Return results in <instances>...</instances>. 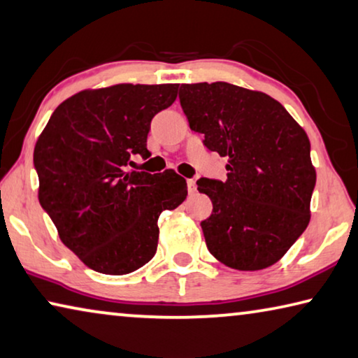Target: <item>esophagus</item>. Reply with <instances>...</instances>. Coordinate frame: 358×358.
I'll use <instances>...</instances> for the list:
<instances>
[{"label": "esophagus", "instance_id": "34e87169", "mask_svg": "<svg viewBox=\"0 0 358 358\" xmlns=\"http://www.w3.org/2000/svg\"><path fill=\"white\" fill-rule=\"evenodd\" d=\"M196 189H197V186H196V180H188V191H189V194H194L196 192Z\"/></svg>", "mask_w": 358, "mask_h": 358}]
</instances>
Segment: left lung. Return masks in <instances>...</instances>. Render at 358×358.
<instances>
[{"instance_id":"8db88e82","label":"left lung","mask_w":358,"mask_h":358,"mask_svg":"<svg viewBox=\"0 0 358 358\" xmlns=\"http://www.w3.org/2000/svg\"><path fill=\"white\" fill-rule=\"evenodd\" d=\"M189 127L228 159V178L197 180L212 215L208 252L239 271H259L288 252L310 220L315 169L304 129L269 95L229 83L181 84Z\"/></svg>"}]
</instances>
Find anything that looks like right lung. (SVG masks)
<instances>
[{"instance_id": "obj_1", "label": "right lung", "mask_w": 358, "mask_h": 358, "mask_svg": "<svg viewBox=\"0 0 358 358\" xmlns=\"http://www.w3.org/2000/svg\"><path fill=\"white\" fill-rule=\"evenodd\" d=\"M178 84H116L83 90L55 108L33 152L39 203L60 241L87 268L110 275L155 257L157 220L188 196L186 180L129 170L148 159L151 119L177 99Z\"/></svg>"}]
</instances>
